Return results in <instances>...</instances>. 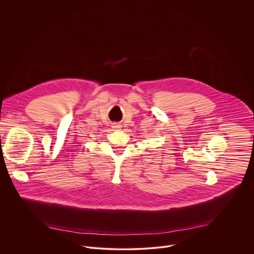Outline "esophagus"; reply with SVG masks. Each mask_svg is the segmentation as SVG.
I'll list each match as a JSON object with an SVG mask.
<instances>
[{
  "instance_id": "34e87169",
  "label": "esophagus",
  "mask_w": 254,
  "mask_h": 254,
  "mask_svg": "<svg viewBox=\"0 0 254 254\" xmlns=\"http://www.w3.org/2000/svg\"><path fill=\"white\" fill-rule=\"evenodd\" d=\"M114 127H118V126H117V125H116V126H114Z\"/></svg>"
}]
</instances>
